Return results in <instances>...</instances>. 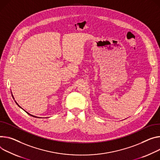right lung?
Returning <instances> with one entry per match:
<instances>
[{
	"mask_svg": "<svg viewBox=\"0 0 160 160\" xmlns=\"http://www.w3.org/2000/svg\"><path fill=\"white\" fill-rule=\"evenodd\" d=\"M17 105H18V104H17ZM18 106H19V105H18ZM19 107H20V106H19ZM27 113H28V114H29V115H31V116H32V117H35V116H34V115H31V114H30V113H28V112H27ZM35 118H36V117H35Z\"/></svg>",
	"mask_w": 160,
	"mask_h": 160,
	"instance_id": "right-lung-1",
	"label": "right lung"
}]
</instances>
